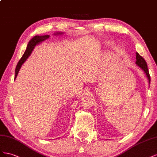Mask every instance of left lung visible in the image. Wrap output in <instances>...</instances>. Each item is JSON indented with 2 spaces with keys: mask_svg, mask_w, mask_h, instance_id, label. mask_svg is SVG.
I'll list each match as a JSON object with an SVG mask.
<instances>
[{
  "mask_svg": "<svg viewBox=\"0 0 157 157\" xmlns=\"http://www.w3.org/2000/svg\"><path fill=\"white\" fill-rule=\"evenodd\" d=\"M136 64H137V66H139L140 68L145 71V73L146 74L147 78L149 79V82L150 83L151 82V77L149 75V71L148 70V67H147V62L145 60V59L143 58L139 55V53L136 52Z\"/></svg>",
  "mask_w": 157,
  "mask_h": 157,
  "instance_id": "obj_1",
  "label": "left lung"
}]
</instances>
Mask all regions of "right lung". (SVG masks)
<instances>
[{
	"label": "right lung",
	"instance_id": "add662e5",
	"mask_svg": "<svg viewBox=\"0 0 157 157\" xmlns=\"http://www.w3.org/2000/svg\"><path fill=\"white\" fill-rule=\"evenodd\" d=\"M62 33H59V34H60ZM49 38V35H43V36H39V35H36V36H34L32 39H31L30 41H29L28 44V46H27V48L26 50L24 52V54L22 56V57L20 59V61L18 62V63H17V66H16V70H15V78L14 79L16 78L17 77V75L19 72V70L21 68V65L24 64V62L26 60V59H28L29 57V56L30 55V54L32 52L33 48L35 47V46L37 44H38L39 43L41 42L44 41V40H46L47 39Z\"/></svg>",
	"mask_w": 157,
	"mask_h": 157
}]
</instances>
